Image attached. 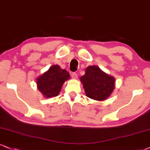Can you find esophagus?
<instances>
[{"label":"esophagus","instance_id":"34e87169","mask_svg":"<svg viewBox=\"0 0 150 150\" xmlns=\"http://www.w3.org/2000/svg\"><path fill=\"white\" fill-rule=\"evenodd\" d=\"M71 77H72V79H76L77 78H78V74H77L76 73H75V72H73V73L71 74Z\"/></svg>","mask_w":150,"mask_h":150}]
</instances>
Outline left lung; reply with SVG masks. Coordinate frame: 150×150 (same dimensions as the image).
I'll use <instances>...</instances> for the list:
<instances>
[{
    "label": "left lung",
    "instance_id": "left-lung-1",
    "mask_svg": "<svg viewBox=\"0 0 150 150\" xmlns=\"http://www.w3.org/2000/svg\"><path fill=\"white\" fill-rule=\"evenodd\" d=\"M86 95L90 99L103 101L110 97L115 88L114 77L102 71L99 67L88 66L81 77Z\"/></svg>",
    "mask_w": 150,
    "mask_h": 150
}]
</instances>
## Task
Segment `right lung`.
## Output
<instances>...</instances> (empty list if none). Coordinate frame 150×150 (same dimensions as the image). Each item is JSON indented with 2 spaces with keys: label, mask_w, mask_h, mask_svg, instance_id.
<instances>
[{
  "label": "right lung",
  "mask_w": 150,
  "mask_h": 150,
  "mask_svg": "<svg viewBox=\"0 0 150 150\" xmlns=\"http://www.w3.org/2000/svg\"><path fill=\"white\" fill-rule=\"evenodd\" d=\"M70 78L69 72L59 65H52L47 71L37 79L38 89L45 97H56L63 83Z\"/></svg>",
  "instance_id": "obj_1"
}]
</instances>
